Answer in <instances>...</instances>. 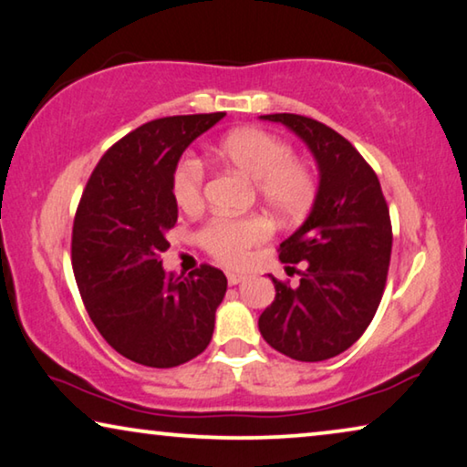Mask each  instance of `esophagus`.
Masks as SVG:
<instances>
[{"label": "esophagus", "mask_w": 467, "mask_h": 467, "mask_svg": "<svg viewBox=\"0 0 467 467\" xmlns=\"http://www.w3.org/2000/svg\"><path fill=\"white\" fill-rule=\"evenodd\" d=\"M242 280H244V275H242V274H235V272H229V274H227L229 286H235V284H240Z\"/></svg>", "instance_id": "1"}]
</instances>
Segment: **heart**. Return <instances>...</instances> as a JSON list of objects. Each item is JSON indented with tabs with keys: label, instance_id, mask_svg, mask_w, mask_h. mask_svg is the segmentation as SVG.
Listing matches in <instances>:
<instances>
[{
	"label": "heart",
	"instance_id": "heart-1",
	"mask_svg": "<svg viewBox=\"0 0 467 467\" xmlns=\"http://www.w3.org/2000/svg\"><path fill=\"white\" fill-rule=\"evenodd\" d=\"M223 164L235 168L254 181V193L275 217L295 219L307 213L316 198V177L307 164L293 160V147L259 128H238L223 137L214 150ZM204 166L193 155H185L174 168L172 193L183 211H193L202 202ZM269 235L261 217H214L202 227L200 242L208 253L225 263H240L248 248Z\"/></svg>",
	"mask_w": 467,
	"mask_h": 467
}]
</instances>
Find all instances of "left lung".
Listing matches in <instances>:
<instances>
[{
  "mask_svg": "<svg viewBox=\"0 0 467 467\" xmlns=\"http://www.w3.org/2000/svg\"><path fill=\"white\" fill-rule=\"evenodd\" d=\"M317 164L307 219L280 244L282 263L303 261L296 286L269 275L275 299L259 317L269 346L301 362H320L354 346L379 307L391 254V223L379 179L333 128L295 113H272Z\"/></svg>",
  "mask_w": 467,
  "mask_h": 467,
  "instance_id": "obj_1",
  "label": "left lung"
}]
</instances>
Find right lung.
<instances>
[{
	"instance_id": "right-lung-1",
	"label": "right lung",
	"mask_w": 467,
	"mask_h": 467,
	"mask_svg": "<svg viewBox=\"0 0 467 467\" xmlns=\"http://www.w3.org/2000/svg\"><path fill=\"white\" fill-rule=\"evenodd\" d=\"M225 113L147 121L94 168L73 221L71 263L88 316L128 360L172 368L202 354L227 290L225 274L202 265L168 274L160 254L179 217L172 177L181 155Z\"/></svg>"
}]
</instances>
